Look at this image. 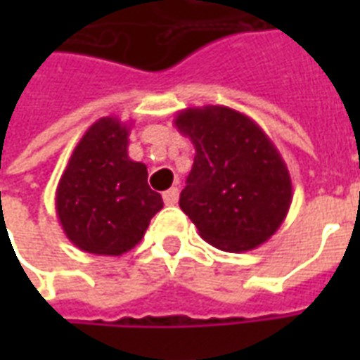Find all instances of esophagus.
<instances>
[{
    "label": "esophagus",
    "mask_w": 360,
    "mask_h": 360,
    "mask_svg": "<svg viewBox=\"0 0 360 360\" xmlns=\"http://www.w3.org/2000/svg\"><path fill=\"white\" fill-rule=\"evenodd\" d=\"M177 200H179V188L172 187L169 191H165V193H164V202L167 204V206H173V204H177Z\"/></svg>",
    "instance_id": "obj_1"
}]
</instances>
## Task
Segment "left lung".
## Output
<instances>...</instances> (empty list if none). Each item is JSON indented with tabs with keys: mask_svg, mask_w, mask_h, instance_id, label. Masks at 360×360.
Returning <instances> with one entry per match:
<instances>
[{
	"mask_svg": "<svg viewBox=\"0 0 360 360\" xmlns=\"http://www.w3.org/2000/svg\"><path fill=\"white\" fill-rule=\"evenodd\" d=\"M175 127L195 144L179 206L200 237L226 252L268 241L293 198L289 169L268 134L227 105L187 108L177 113Z\"/></svg>",
	"mask_w": 360,
	"mask_h": 360,
	"instance_id": "1",
	"label": "left lung"
}]
</instances>
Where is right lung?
<instances>
[{
  "mask_svg": "<svg viewBox=\"0 0 360 360\" xmlns=\"http://www.w3.org/2000/svg\"><path fill=\"white\" fill-rule=\"evenodd\" d=\"M131 125L102 117L82 134L56 191L67 239L90 255L119 257L139 245L164 200L146 165L127 154Z\"/></svg>",
  "mask_w": 360,
  "mask_h": 360,
  "instance_id": "obj_1",
  "label": "right lung"
}]
</instances>
